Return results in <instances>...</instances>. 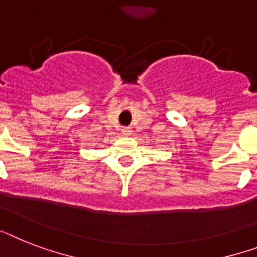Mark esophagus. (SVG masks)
<instances>
[{
  "instance_id": "obj_1",
  "label": "esophagus",
  "mask_w": 257,
  "mask_h": 257,
  "mask_svg": "<svg viewBox=\"0 0 257 257\" xmlns=\"http://www.w3.org/2000/svg\"><path fill=\"white\" fill-rule=\"evenodd\" d=\"M131 132H132V131H131V128H122L121 129V133L124 136H129L131 135Z\"/></svg>"
}]
</instances>
